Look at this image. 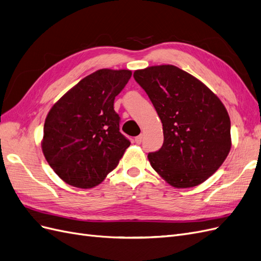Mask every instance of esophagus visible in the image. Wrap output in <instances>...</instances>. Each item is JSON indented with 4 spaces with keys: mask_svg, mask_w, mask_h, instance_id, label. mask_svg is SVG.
<instances>
[{
    "mask_svg": "<svg viewBox=\"0 0 261 261\" xmlns=\"http://www.w3.org/2000/svg\"><path fill=\"white\" fill-rule=\"evenodd\" d=\"M141 140H143V135H139V136H137V137H135V143L136 144H140L141 143Z\"/></svg>",
    "mask_w": 261,
    "mask_h": 261,
    "instance_id": "esophagus-1",
    "label": "esophagus"
}]
</instances>
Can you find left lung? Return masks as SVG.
Returning a JSON list of instances; mask_svg holds the SVG:
<instances>
[{
	"label": "left lung",
	"mask_w": 261,
	"mask_h": 261,
	"mask_svg": "<svg viewBox=\"0 0 261 261\" xmlns=\"http://www.w3.org/2000/svg\"><path fill=\"white\" fill-rule=\"evenodd\" d=\"M134 78L163 126L162 147L148 154L152 169L176 188L203 183L231 150V121L225 107L206 85L174 65L138 69Z\"/></svg>",
	"instance_id": "1"
}]
</instances>
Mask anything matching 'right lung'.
Masks as SVG:
<instances>
[{"instance_id": "right-lung-1", "label": "right lung", "mask_w": 261, "mask_h": 261, "mask_svg": "<svg viewBox=\"0 0 261 261\" xmlns=\"http://www.w3.org/2000/svg\"><path fill=\"white\" fill-rule=\"evenodd\" d=\"M130 76L128 69H99L68 90L46 115L42 152L68 185H99L129 147L120 132L114 99Z\"/></svg>"}]
</instances>
